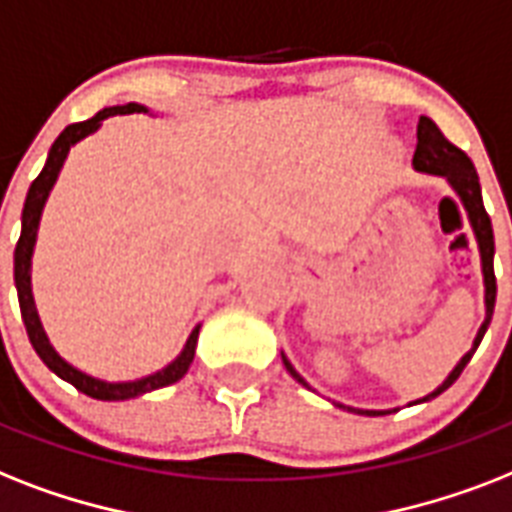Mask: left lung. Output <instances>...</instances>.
I'll use <instances>...</instances> for the list:
<instances>
[{
  "mask_svg": "<svg viewBox=\"0 0 512 512\" xmlns=\"http://www.w3.org/2000/svg\"><path fill=\"white\" fill-rule=\"evenodd\" d=\"M413 168L418 173H426V176H439L444 178L447 184L452 186V191L458 194V199L463 202L465 215H468V223H471V231L476 236V244H479V255H481V273H484V323L476 331V339H473V347L460 357V363L455 365L450 371V376L444 378L442 384L436 386L434 392L421 397V400L410 402V405H418V402H429L434 397H439L442 392H447L455 381L460 378L463 368L471 363L473 352L479 350L481 339H484L486 328L492 323V313H494V299H497V278H494V231H492V220L486 215L484 210V199H481V184H479V173L473 168V162L468 160L465 152H460L455 144L444 139V134L436 128V123L431 118H421L418 120V147H415L413 155ZM281 360H284L286 371L292 373L294 381H299L302 386H307V381L297 373L292 363H289V357L281 352ZM310 389V386H307ZM344 410H350V413L357 415H389L392 410H355V407L339 405ZM397 410V407H394Z\"/></svg>",
  "mask_w": 512,
  "mask_h": 512,
  "instance_id": "8db88e82",
  "label": "left lung"
}]
</instances>
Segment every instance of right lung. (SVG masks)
<instances>
[{
	"label": "right lung",
	"instance_id": "right-lung-1",
	"mask_svg": "<svg viewBox=\"0 0 512 512\" xmlns=\"http://www.w3.org/2000/svg\"><path fill=\"white\" fill-rule=\"evenodd\" d=\"M131 112H147L144 105H136V102H128V105L118 107H105L102 112H97L94 118L83 120V123H73L62 131L57 139H54L52 149H49L47 162L44 168L36 176V181L31 184L26 194V205H23V218H20V239L18 247H15V289H18V302H20V315H23V323H26L28 339H31L33 350L36 355L44 360L49 371L57 373L62 381H68L78 389V392L89 394L94 400H107V402H118V400H134L139 394L155 392V389H162V386L176 384L178 378H184L186 371H189L191 360H194V350H197V339H199V326H194V331L186 339L184 350L181 355L168 363L162 371L149 373L144 378H136V381H102V378H94L89 373L78 371L76 365H70L65 357L57 355V350L49 342L47 331L41 326L39 313H36V302H33V289H31V257L33 247H36V234H39V223L41 213H44V205H47L49 191L57 184V176H60L62 165L68 160L70 147H76L78 141L91 136L94 131H99L102 120L112 118V115H131Z\"/></svg>",
	"mask_w": 512,
	"mask_h": 512
}]
</instances>
